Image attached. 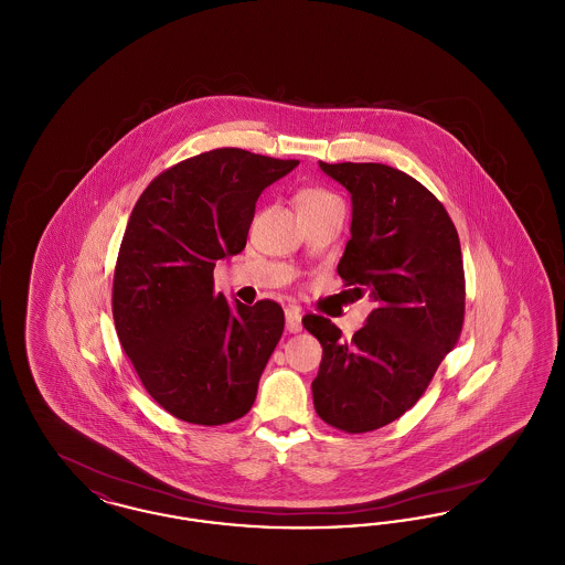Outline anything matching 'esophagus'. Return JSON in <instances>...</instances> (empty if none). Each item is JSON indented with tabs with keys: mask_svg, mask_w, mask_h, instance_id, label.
<instances>
[{
	"mask_svg": "<svg viewBox=\"0 0 565 565\" xmlns=\"http://www.w3.org/2000/svg\"><path fill=\"white\" fill-rule=\"evenodd\" d=\"M286 328H288V332H300L302 330V316H300V309L295 305L286 307Z\"/></svg>",
	"mask_w": 565,
	"mask_h": 565,
	"instance_id": "esophagus-1",
	"label": "esophagus"
}]
</instances>
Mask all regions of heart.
I'll use <instances>...</instances> for the list:
<instances>
[{"mask_svg": "<svg viewBox=\"0 0 565 565\" xmlns=\"http://www.w3.org/2000/svg\"><path fill=\"white\" fill-rule=\"evenodd\" d=\"M328 199H334L328 190L316 189V186H307V189H300L296 192L295 201L298 210H307V207H313V205H320Z\"/></svg>", "mask_w": 565, "mask_h": 565, "instance_id": "obj_1", "label": "heart"}]
</instances>
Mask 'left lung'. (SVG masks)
<instances>
[{
	"mask_svg": "<svg viewBox=\"0 0 565 565\" xmlns=\"http://www.w3.org/2000/svg\"><path fill=\"white\" fill-rule=\"evenodd\" d=\"M351 194V239L339 263L351 300L373 311L351 341L322 316L302 326L322 343L311 383L323 422L348 434L404 415L428 390L463 323V263L456 224L415 178L381 162H320Z\"/></svg>",
	"mask_w": 565,
	"mask_h": 565,
	"instance_id": "8db88e82",
	"label": "left lung"
}]
</instances>
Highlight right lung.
Wrapping results in <instances>:
<instances>
[{
    "label": "right lung",
    "mask_w": 565,
    "mask_h": 565,
    "mask_svg": "<svg viewBox=\"0 0 565 565\" xmlns=\"http://www.w3.org/2000/svg\"><path fill=\"white\" fill-rule=\"evenodd\" d=\"M296 164L217 148L169 167L135 203L111 316L146 392L182 422L231 424L256 401L284 309L228 305L215 295L214 267L242 252L260 192Z\"/></svg>",
    "instance_id": "add662e5"
}]
</instances>
